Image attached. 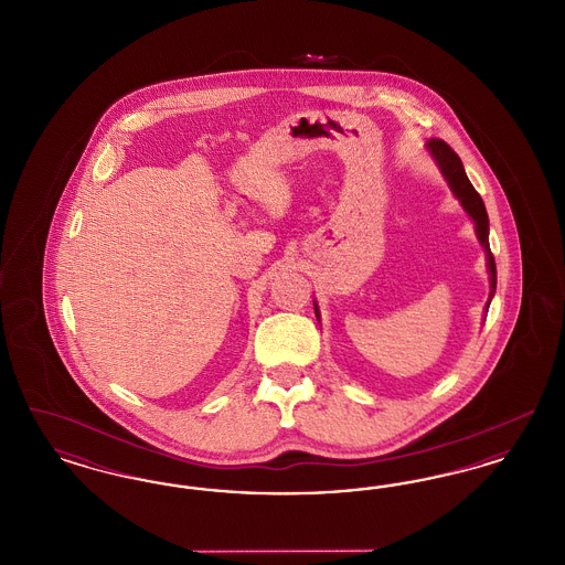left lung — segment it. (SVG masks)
Instances as JSON below:
<instances>
[{
  "label": "left lung",
  "mask_w": 565,
  "mask_h": 565,
  "mask_svg": "<svg viewBox=\"0 0 565 565\" xmlns=\"http://www.w3.org/2000/svg\"><path fill=\"white\" fill-rule=\"evenodd\" d=\"M428 148H430L431 157L438 162L440 171L445 173V178H447L449 186L454 190V194L459 199V203L463 205V210L470 214V217L477 224V235H479V242L483 243L484 252H487V263H489V275H491L489 302H491V296L495 292V260H493V254L489 249V217H487L483 199L475 190V186L470 184V180H468V175L463 171L461 159L457 157L456 150L447 141L430 139ZM489 302H487L484 311L489 309ZM316 316H318V307H316Z\"/></svg>",
  "instance_id": "8db88e82"
}]
</instances>
